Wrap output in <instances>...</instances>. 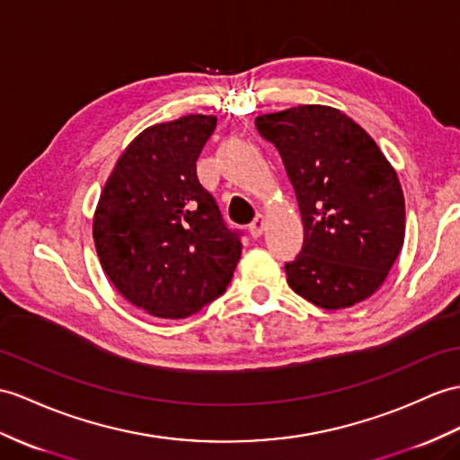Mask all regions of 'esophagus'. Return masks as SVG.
Returning <instances> with one entry per match:
<instances>
[{
	"instance_id": "esophagus-1",
	"label": "esophagus",
	"mask_w": 460,
	"mask_h": 460,
	"mask_svg": "<svg viewBox=\"0 0 460 460\" xmlns=\"http://www.w3.org/2000/svg\"><path fill=\"white\" fill-rule=\"evenodd\" d=\"M265 217L263 215H257L255 217V220L250 224V234L253 238H260L261 234H263V230H265Z\"/></svg>"
}]
</instances>
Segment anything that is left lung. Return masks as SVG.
Instances as JSON below:
<instances>
[{
  "label": "left lung",
  "mask_w": 460,
  "mask_h": 460,
  "mask_svg": "<svg viewBox=\"0 0 460 460\" xmlns=\"http://www.w3.org/2000/svg\"><path fill=\"white\" fill-rule=\"evenodd\" d=\"M295 187L305 243L288 287L340 310L376 293L404 245V193L376 142L341 111L298 105L255 119Z\"/></svg>",
  "instance_id": "left-lung-1"
}]
</instances>
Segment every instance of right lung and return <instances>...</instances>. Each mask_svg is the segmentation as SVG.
I'll list each match as a JSON object with an SVG mask.
<instances>
[{"label": "right lung", "mask_w": 460, "mask_h": 460, "mask_svg": "<svg viewBox=\"0 0 460 460\" xmlns=\"http://www.w3.org/2000/svg\"><path fill=\"white\" fill-rule=\"evenodd\" d=\"M217 117L148 127L122 152L99 197L93 240L119 293L152 316L195 314L226 290L242 253L197 177Z\"/></svg>", "instance_id": "obj_1"}]
</instances>
